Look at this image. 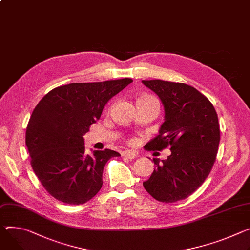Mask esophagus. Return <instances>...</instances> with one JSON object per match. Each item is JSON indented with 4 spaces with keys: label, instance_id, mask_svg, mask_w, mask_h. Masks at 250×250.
<instances>
[{
    "label": "esophagus",
    "instance_id": "34e87169",
    "mask_svg": "<svg viewBox=\"0 0 250 250\" xmlns=\"http://www.w3.org/2000/svg\"><path fill=\"white\" fill-rule=\"evenodd\" d=\"M123 155H124L125 157L128 158V160H133V158L139 156V154H138L137 152H133V151H131V150H126V151H125V152L123 153Z\"/></svg>",
    "mask_w": 250,
    "mask_h": 250
}]
</instances>
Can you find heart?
Wrapping results in <instances>:
<instances>
[{
  "instance_id": "obj_1",
  "label": "heart",
  "mask_w": 250,
  "mask_h": 250,
  "mask_svg": "<svg viewBox=\"0 0 250 250\" xmlns=\"http://www.w3.org/2000/svg\"><path fill=\"white\" fill-rule=\"evenodd\" d=\"M147 98H151L150 96H143V97H140L138 100H145V99H147Z\"/></svg>"
}]
</instances>
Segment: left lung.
<instances>
[{"label": "left lung", "instance_id": "obj_1", "mask_svg": "<svg viewBox=\"0 0 250 250\" xmlns=\"http://www.w3.org/2000/svg\"><path fill=\"white\" fill-rule=\"evenodd\" d=\"M160 97L165 106V123L156 138L145 146L162 151L169 147L166 161L153 158L146 190L156 200L171 203L192 194L208 176L216 160L220 141L217 113L209 100L183 83L143 81Z\"/></svg>", "mask_w": 250, "mask_h": 250}]
</instances>
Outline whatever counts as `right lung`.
Listing matches in <instances>:
<instances>
[{
	"label": "right lung",
	"instance_id": "right-lung-1",
	"mask_svg": "<svg viewBox=\"0 0 250 250\" xmlns=\"http://www.w3.org/2000/svg\"><path fill=\"white\" fill-rule=\"evenodd\" d=\"M131 79L75 83L55 87L33 110L26 130L31 166L53 197L83 204L102 188L107 161L121 154L95 150L87 154L83 135L97 123L105 104Z\"/></svg>",
	"mask_w": 250,
	"mask_h": 250
}]
</instances>
